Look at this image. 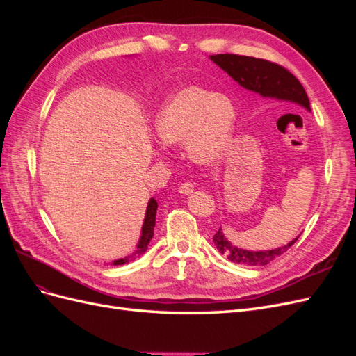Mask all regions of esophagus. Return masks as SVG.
Returning <instances> with one entry per match:
<instances>
[{"label":"esophagus","mask_w":356,"mask_h":356,"mask_svg":"<svg viewBox=\"0 0 356 356\" xmlns=\"http://www.w3.org/2000/svg\"><path fill=\"white\" fill-rule=\"evenodd\" d=\"M193 190H195V186L190 184V182H184V184L179 186V193L184 196L190 195V193H193Z\"/></svg>","instance_id":"esophagus-1"}]
</instances>
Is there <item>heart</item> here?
Listing matches in <instances>:
<instances>
[{
    "mask_svg": "<svg viewBox=\"0 0 356 356\" xmlns=\"http://www.w3.org/2000/svg\"><path fill=\"white\" fill-rule=\"evenodd\" d=\"M236 110L227 96L188 86L160 106L154 118V136L161 145L182 143L186 157L209 166L229 154L234 141Z\"/></svg>",
    "mask_w": 356,
    "mask_h": 356,
    "instance_id": "obj_1",
    "label": "heart"
}]
</instances>
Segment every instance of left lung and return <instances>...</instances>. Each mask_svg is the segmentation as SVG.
I'll return each instance as SVG.
<instances>
[{
  "mask_svg": "<svg viewBox=\"0 0 356 356\" xmlns=\"http://www.w3.org/2000/svg\"><path fill=\"white\" fill-rule=\"evenodd\" d=\"M211 60L218 65L222 71L227 72L230 77L239 83L243 89L250 90L264 99H275L281 102H291L303 106L310 111V102L307 93L301 83L294 77L293 74L286 71L284 67L276 65L273 62L264 59L241 56V55H212ZM296 239L291 241L288 245L268 251H248L242 248L234 246L225 238L221 227L213 234V243L217 250L229 258L230 261L246 266H266L279 255H282L293 246Z\"/></svg>",
  "mask_w": 356,
  "mask_h": 356,
  "instance_id": "obj_1",
  "label": "left lung"
}]
</instances>
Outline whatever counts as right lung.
<instances>
[{
	"mask_svg": "<svg viewBox=\"0 0 356 356\" xmlns=\"http://www.w3.org/2000/svg\"><path fill=\"white\" fill-rule=\"evenodd\" d=\"M157 202L154 197H152L148 200L147 204V212H145V218H144V224H143V229H141V238L138 241L136 245V250L126 255L124 258H118V260H114L111 264L114 266H120V264H126V263H131L136 258L141 257L148 248L149 241L153 239V234H154V225H156V212H157Z\"/></svg>",
	"mask_w": 356,
	"mask_h": 356,
	"instance_id": "obj_1",
	"label": "right lung"
}]
</instances>
